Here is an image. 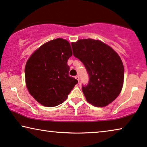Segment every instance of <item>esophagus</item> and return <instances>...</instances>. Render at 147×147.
I'll use <instances>...</instances> for the list:
<instances>
[{
    "label": "esophagus",
    "mask_w": 147,
    "mask_h": 147,
    "mask_svg": "<svg viewBox=\"0 0 147 147\" xmlns=\"http://www.w3.org/2000/svg\"><path fill=\"white\" fill-rule=\"evenodd\" d=\"M75 78H76V80H77L78 81V82H79V80H80L79 76H75Z\"/></svg>",
    "instance_id": "1"
}]
</instances>
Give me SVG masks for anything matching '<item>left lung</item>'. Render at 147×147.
<instances>
[{
    "label": "left lung",
    "instance_id": "left-lung-1",
    "mask_svg": "<svg viewBox=\"0 0 147 147\" xmlns=\"http://www.w3.org/2000/svg\"><path fill=\"white\" fill-rule=\"evenodd\" d=\"M73 55L83 63L89 76L82 90L87 102L104 107L121 92L124 67L121 58L112 48L100 40L84 39L71 43Z\"/></svg>",
    "mask_w": 147,
    "mask_h": 147
}]
</instances>
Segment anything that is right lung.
I'll list each match as a JSON object with an SVG mask.
<instances>
[{"instance_id": "1", "label": "right lung", "mask_w": 147, "mask_h": 147, "mask_svg": "<svg viewBox=\"0 0 147 147\" xmlns=\"http://www.w3.org/2000/svg\"><path fill=\"white\" fill-rule=\"evenodd\" d=\"M72 55L70 43L58 38L41 45L28 60L26 86L39 104L47 107L62 104L78 83L69 75L67 61Z\"/></svg>"}]
</instances>
